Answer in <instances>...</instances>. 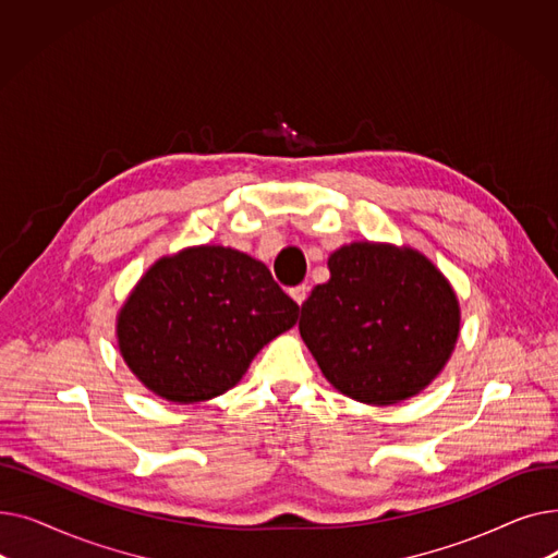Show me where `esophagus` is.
<instances>
[{"instance_id": "34e87169", "label": "esophagus", "mask_w": 558, "mask_h": 558, "mask_svg": "<svg viewBox=\"0 0 558 558\" xmlns=\"http://www.w3.org/2000/svg\"><path fill=\"white\" fill-rule=\"evenodd\" d=\"M289 294H291V299H294L299 305H303V303L307 301V296H310V284H299V287L291 289Z\"/></svg>"}]
</instances>
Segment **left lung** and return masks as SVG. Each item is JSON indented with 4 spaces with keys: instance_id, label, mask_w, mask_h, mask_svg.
<instances>
[{
    "instance_id": "obj_1",
    "label": "left lung",
    "mask_w": 558,
    "mask_h": 558,
    "mask_svg": "<svg viewBox=\"0 0 558 558\" xmlns=\"http://www.w3.org/2000/svg\"><path fill=\"white\" fill-rule=\"evenodd\" d=\"M330 280L301 307L299 330L328 383L368 404L423 391L446 366L459 305L421 253L350 244L328 259Z\"/></svg>"
}]
</instances>
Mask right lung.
Instances as JSON below:
<instances>
[{"label":"right lung","instance_id":"1","mask_svg":"<svg viewBox=\"0 0 558 558\" xmlns=\"http://www.w3.org/2000/svg\"><path fill=\"white\" fill-rule=\"evenodd\" d=\"M299 310L262 262L201 246L146 271L120 312L117 337L144 387L190 404L238 385L262 345L296 324Z\"/></svg>","mask_w":558,"mask_h":558}]
</instances>
